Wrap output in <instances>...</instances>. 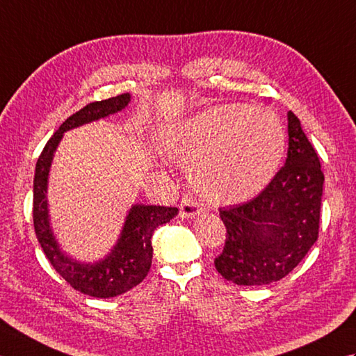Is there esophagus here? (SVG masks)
I'll list each match as a JSON object with an SVG mask.
<instances>
[{
  "label": "esophagus",
  "mask_w": 356,
  "mask_h": 356,
  "mask_svg": "<svg viewBox=\"0 0 356 356\" xmlns=\"http://www.w3.org/2000/svg\"><path fill=\"white\" fill-rule=\"evenodd\" d=\"M202 211H204V209L200 207V205L196 204L192 198H184L179 204V216L181 218L191 219V218H195L196 215H201Z\"/></svg>",
  "instance_id": "1"
}]
</instances>
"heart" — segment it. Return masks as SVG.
<instances>
[{
	"mask_svg": "<svg viewBox=\"0 0 356 356\" xmlns=\"http://www.w3.org/2000/svg\"><path fill=\"white\" fill-rule=\"evenodd\" d=\"M163 145L170 160L187 169L196 193L224 205L248 200L271 183L286 132L271 109L218 105L173 126Z\"/></svg>",
	"mask_w": 356,
	"mask_h": 356,
	"instance_id": "heart-1",
	"label": "heart"
}]
</instances>
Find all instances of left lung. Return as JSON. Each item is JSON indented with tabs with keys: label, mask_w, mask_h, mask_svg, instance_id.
<instances>
[{
	"label": "left lung",
	"mask_w": 356,
	"mask_h": 356,
	"mask_svg": "<svg viewBox=\"0 0 356 356\" xmlns=\"http://www.w3.org/2000/svg\"><path fill=\"white\" fill-rule=\"evenodd\" d=\"M288 156L256 198L220 209L225 247L218 273L236 285L277 282L302 262L318 238L325 175L300 120L288 113Z\"/></svg>",
	"instance_id": "1"
}]
</instances>
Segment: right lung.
I'll return each mask as SVG.
<instances>
[{"mask_svg":"<svg viewBox=\"0 0 356 356\" xmlns=\"http://www.w3.org/2000/svg\"><path fill=\"white\" fill-rule=\"evenodd\" d=\"M129 102L131 94L126 92L106 100L92 102L68 117L47 141L35 169L33 224L36 238L54 270L71 286L81 291L82 294L97 298L117 297L143 282L152 264V234L158 227L168 224L172 218H175L178 209L134 204L126 215L122 233L113 250L97 262L83 264L67 256L54 238L50 225L49 201H47L49 173L54 152L64 137V132L122 111L129 105Z\"/></svg>","mask_w":356,"mask_h":356,"instance_id":"right-lung-1","label":"right lung"}]
</instances>
